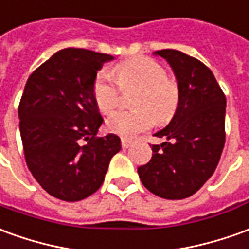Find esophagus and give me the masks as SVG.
<instances>
[{
	"mask_svg": "<svg viewBox=\"0 0 249 249\" xmlns=\"http://www.w3.org/2000/svg\"><path fill=\"white\" fill-rule=\"evenodd\" d=\"M121 145H123L124 148H129L130 145H132V140L126 139V137H123V139H121Z\"/></svg>",
	"mask_w": 249,
	"mask_h": 249,
	"instance_id": "obj_1",
	"label": "esophagus"
}]
</instances>
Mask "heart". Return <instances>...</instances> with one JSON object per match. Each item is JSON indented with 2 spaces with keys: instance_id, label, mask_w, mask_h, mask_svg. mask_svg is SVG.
Returning <instances> with one entry per match:
<instances>
[{
  "instance_id": "1",
  "label": "heart",
  "mask_w": 249,
  "mask_h": 249,
  "mask_svg": "<svg viewBox=\"0 0 249 249\" xmlns=\"http://www.w3.org/2000/svg\"><path fill=\"white\" fill-rule=\"evenodd\" d=\"M110 75L123 91L135 89L130 97L133 109L113 113L107 119V129L113 133L135 136L151 128L155 120L164 123L177 112L180 100L179 83L166 75L159 62L147 56H136L116 64ZM111 78L107 72L101 71L91 89L95 105L104 114L112 113L120 104L119 87Z\"/></svg>"
}]
</instances>
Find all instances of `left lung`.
Here are the masks:
<instances>
[{"mask_svg":"<svg viewBox=\"0 0 249 249\" xmlns=\"http://www.w3.org/2000/svg\"><path fill=\"white\" fill-rule=\"evenodd\" d=\"M170 63L180 89L173 120L155 133L151 160L137 168L142 183L155 196L183 199L213 175L225 144L227 100L213 72L198 59L177 50L155 52Z\"/></svg>","mask_w":249,"mask_h":249,"instance_id":"obj_1","label":"left lung"}]
</instances>
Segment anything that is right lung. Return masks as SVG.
I'll return each mask as SVG.
<instances>
[{
	"label": "right lung",
	"instance_id": "right-lung-1",
	"mask_svg": "<svg viewBox=\"0 0 249 249\" xmlns=\"http://www.w3.org/2000/svg\"><path fill=\"white\" fill-rule=\"evenodd\" d=\"M112 59L64 48L39 66L24 89L18 119L27 166L39 185L62 201H81L98 190L121 149L119 136H95L104 119L91 89L97 71Z\"/></svg>",
	"mask_w": 249,
	"mask_h": 249
}]
</instances>
